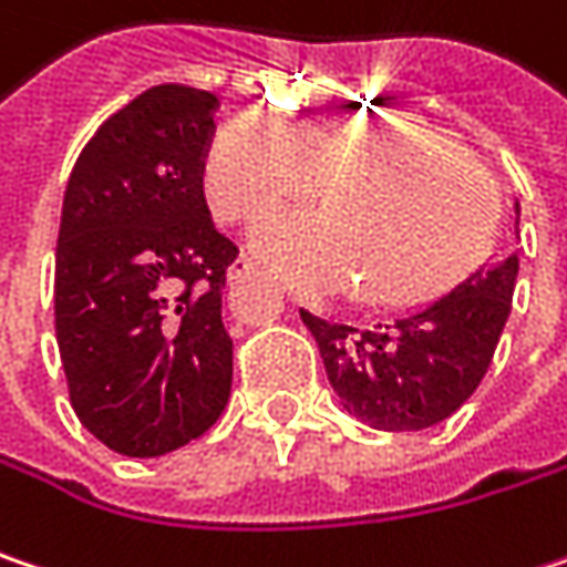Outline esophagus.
<instances>
[{"mask_svg":"<svg viewBox=\"0 0 567 567\" xmlns=\"http://www.w3.org/2000/svg\"><path fill=\"white\" fill-rule=\"evenodd\" d=\"M255 258H248V255H239L233 265H229V280H241V277H248V274H255Z\"/></svg>","mask_w":567,"mask_h":567,"instance_id":"34e87169","label":"esophagus"}]
</instances>
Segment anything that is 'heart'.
Instances as JSON below:
<instances>
[{
	"mask_svg": "<svg viewBox=\"0 0 567 567\" xmlns=\"http://www.w3.org/2000/svg\"><path fill=\"white\" fill-rule=\"evenodd\" d=\"M200 178L223 223L322 185L326 210L265 213L248 241L302 290L334 293L357 280L367 302L427 293L495 213L488 175L450 136L409 117H322L287 130L239 114L213 133Z\"/></svg>",
	"mask_w": 567,
	"mask_h": 567,
	"instance_id": "obj_1",
	"label": "heart"
}]
</instances>
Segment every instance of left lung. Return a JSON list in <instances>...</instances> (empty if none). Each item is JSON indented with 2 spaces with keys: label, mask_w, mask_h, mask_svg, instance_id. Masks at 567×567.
I'll return each mask as SVG.
<instances>
[{
  "label": "left lung",
  "mask_w": 567,
  "mask_h": 567,
  "mask_svg": "<svg viewBox=\"0 0 567 567\" xmlns=\"http://www.w3.org/2000/svg\"><path fill=\"white\" fill-rule=\"evenodd\" d=\"M517 268V251L485 261L456 290L392 322L360 328L306 309L299 316L344 409L377 431H424L460 409L488 373Z\"/></svg>",
  "instance_id": "obj_1"
}]
</instances>
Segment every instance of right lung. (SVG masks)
Masks as SVG:
<instances>
[{"mask_svg":"<svg viewBox=\"0 0 567 567\" xmlns=\"http://www.w3.org/2000/svg\"><path fill=\"white\" fill-rule=\"evenodd\" d=\"M219 101L156 85L85 143L56 239V344L82 427L124 456H165L223 414L233 338L226 270L239 248L204 200Z\"/></svg>","mask_w":567,"mask_h":567,"instance_id":"1","label":"right lung"}]
</instances>
